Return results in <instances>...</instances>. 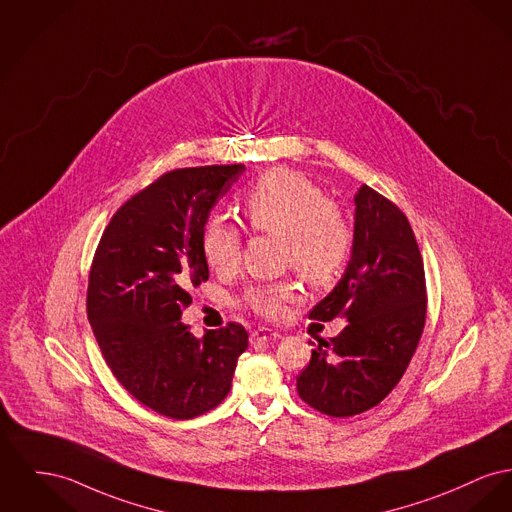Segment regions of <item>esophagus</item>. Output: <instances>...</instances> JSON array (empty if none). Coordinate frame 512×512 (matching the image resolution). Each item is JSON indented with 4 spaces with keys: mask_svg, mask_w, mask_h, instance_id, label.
<instances>
[{
    "mask_svg": "<svg viewBox=\"0 0 512 512\" xmlns=\"http://www.w3.org/2000/svg\"><path fill=\"white\" fill-rule=\"evenodd\" d=\"M276 338H280V332L272 331V329H267V327H259V329L251 332V344L265 342V340H276Z\"/></svg>",
    "mask_w": 512,
    "mask_h": 512,
    "instance_id": "esophagus-1",
    "label": "esophagus"
}]
</instances>
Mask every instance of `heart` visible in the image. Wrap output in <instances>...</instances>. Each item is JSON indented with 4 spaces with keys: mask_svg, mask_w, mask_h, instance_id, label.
Returning <instances> with one entry per match:
<instances>
[{
    "mask_svg": "<svg viewBox=\"0 0 512 512\" xmlns=\"http://www.w3.org/2000/svg\"><path fill=\"white\" fill-rule=\"evenodd\" d=\"M247 228L284 241V265L294 267L311 284H329L346 267L354 230L338 203L296 170L278 168L257 181L241 199ZM201 247L214 271H234L240 263V230L224 216L211 218L201 236ZM300 298L294 280L253 286L243 301L255 313L278 319L288 303Z\"/></svg>",
    "mask_w": 512,
    "mask_h": 512,
    "instance_id": "heart-1",
    "label": "heart"
}]
</instances>
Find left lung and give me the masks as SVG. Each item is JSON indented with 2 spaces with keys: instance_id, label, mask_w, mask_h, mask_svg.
Here are the masks:
<instances>
[{
  "instance_id": "left-lung-1",
  "label": "left lung",
  "mask_w": 512,
  "mask_h": 512,
  "mask_svg": "<svg viewBox=\"0 0 512 512\" xmlns=\"http://www.w3.org/2000/svg\"><path fill=\"white\" fill-rule=\"evenodd\" d=\"M352 259L309 319L348 325L321 340L298 375V394L332 418L377 406L402 379L427 315L425 272L414 230L391 199L369 185L356 193Z\"/></svg>"
}]
</instances>
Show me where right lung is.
Here are the masks:
<instances>
[{
    "label": "right lung",
    "instance_id": "obj_1",
    "mask_svg": "<svg viewBox=\"0 0 512 512\" xmlns=\"http://www.w3.org/2000/svg\"><path fill=\"white\" fill-rule=\"evenodd\" d=\"M243 164L162 174L106 226L92 257L87 315L102 356L133 398L172 420L216 408L247 348L240 323L199 340L181 323L191 290L209 280L203 228Z\"/></svg>",
    "mask_w": 512,
    "mask_h": 512
}]
</instances>
